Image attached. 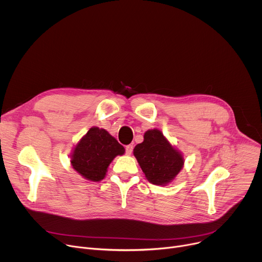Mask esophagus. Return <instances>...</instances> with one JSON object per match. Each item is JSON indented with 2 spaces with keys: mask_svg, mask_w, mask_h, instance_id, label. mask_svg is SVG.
I'll return each instance as SVG.
<instances>
[{
  "mask_svg": "<svg viewBox=\"0 0 262 262\" xmlns=\"http://www.w3.org/2000/svg\"><path fill=\"white\" fill-rule=\"evenodd\" d=\"M133 149H134V146H133V145H127V146L125 147V154H126L127 156H130L132 152H133Z\"/></svg>",
  "mask_w": 262,
  "mask_h": 262,
  "instance_id": "34e87169",
  "label": "esophagus"
}]
</instances>
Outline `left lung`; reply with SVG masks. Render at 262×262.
I'll use <instances>...</instances> for the list:
<instances>
[{
	"instance_id": "obj_1",
	"label": "left lung",
	"mask_w": 262,
	"mask_h": 262,
	"mask_svg": "<svg viewBox=\"0 0 262 262\" xmlns=\"http://www.w3.org/2000/svg\"><path fill=\"white\" fill-rule=\"evenodd\" d=\"M137 159L147 180L157 185L172 182L184 165L183 155L158 129H148L144 141L134 148Z\"/></svg>"
}]
</instances>
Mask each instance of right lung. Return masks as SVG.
Here are the masks:
<instances>
[{
  "instance_id": "right-lung-1",
  "label": "right lung",
  "mask_w": 262,
  "mask_h": 262,
  "mask_svg": "<svg viewBox=\"0 0 262 262\" xmlns=\"http://www.w3.org/2000/svg\"><path fill=\"white\" fill-rule=\"evenodd\" d=\"M124 152V147L113 136L93 126L72 148L70 164L85 179L100 181L105 177L110 164Z\"/></svg>"
}]
</instances>
